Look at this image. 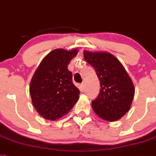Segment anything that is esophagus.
<instances>
[{
	"label": "esophagus",
	"mask_w": 156,
	"mask_h": 156,
	"mask_svg": "<svg viewBox=\"0 0 156 156\" xmlns=\"http://www.w3.org/2000/svg\"><path fill=\"white\" fill-rule=\"evenodd\" d=\"M80 86H81V88H82V90H84L85 88H86V85H85V82H82Z\"/></svg>",
	"instance_id": "obj_1"
}]
</instances>
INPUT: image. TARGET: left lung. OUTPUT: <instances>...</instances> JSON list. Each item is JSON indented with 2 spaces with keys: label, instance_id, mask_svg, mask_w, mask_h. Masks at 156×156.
<instances>
[{
  "label": "left lung",
  "instance_id": "left-lung-1",
  "mask_svg": "<svg viewBox=\"0 0 156 156\" xmlns=\"http://www.w3.org/2000/svg\"><path fill=\"white\" fill-rule=\"evenodd\" d=\"M83 54L100 80V94L92 101L94 112L109 122L119 120L132 105L135 94L133 81L121 62L112 54L89 51H84Z\"/></svg>",
  "mask_w": 156,
  "mask_h": 156
}]
</instances>
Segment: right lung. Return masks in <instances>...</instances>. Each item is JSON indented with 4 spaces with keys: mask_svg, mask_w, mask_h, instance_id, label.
Listing matches in <instances>:
<instances>
[{
    "mask_svg": "<svg viewBox=\"0 0 156 156\" xmlns=\"http://www.w3.org/2000/svg\"><path fill=\"white\" fill-rule=\"evenodd\" d=\"M78 49L53 50L42 60L30 82L34 108L46 120H56L70 112L79 99L80 91L72 82L68 65Z\"/></svg>",
    "mask_w": 156,
    "mask_h": 156,
    "instance_id": "add662e5",
    "label": "right lung"
}]
</instances>
